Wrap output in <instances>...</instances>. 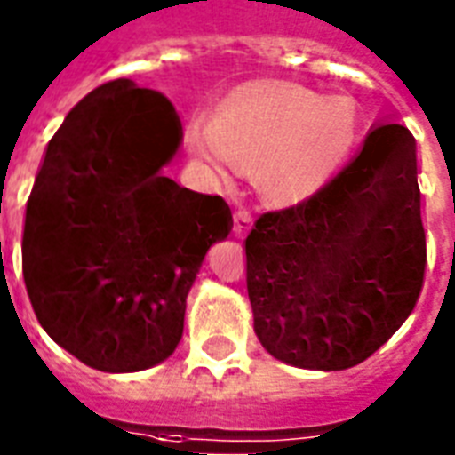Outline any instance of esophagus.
<instances>
[{
    "label": "esophagus",
    "mask_w": 455,
    "mask_h": 455,
    "mask_svg": "<svg viewBox=\"0 0 455 455\" xmlns=\"http://www.w3.org/2000/svg\"><path fill=\"white\" fill-rule=\"evenodd\" d=\"M249 230V216H246L244 211H237L235 218H232V237L242 239Z\"/></svg>",
    "instance_id": "esophagus-1"
}]
</instances>
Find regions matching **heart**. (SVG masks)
<instances>
[{"label": "heart", "instance_id": "heart-1", "mask_svg": "<svg viewBox=\"0 0 455 455\" xmlns=\"http://www.w3.org/2000/svg\"><path fill=\"white\" fill-rule=\"evenodd\" d=\"M352 129L350 108L338 100H317L305 91H258L225 103L195 152L211 171H220L223 162L256 178L270 202L289 204L324 183Z\"/></svg>", "mask_w": 455, "mask_h": 455}]
</instances>
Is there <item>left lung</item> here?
<instances>
[{
  "mask_svg": "<svg viewBox=\"0 0 455 455\" xmlns=\"http://www.w3.org/2000/svg\"><path fill=\"white\" fill-rule=\"evenodd\" d=\"M246 244L253 329L272 357L340 371L404 324L423 291L416 138L373 129L359 155L296 206L267 211Z\"/></svg>",
  "mask_w": 455,
  "mask_h": 455,
  "instance_id": "8db88e82",
  "label": "left lung"
}]
</instances>
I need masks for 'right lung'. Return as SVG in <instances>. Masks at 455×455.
<instances>
[{
    "label": "right lung",
    "mask_w": 455,
    "mask_h": 455,
    "mask_svg": "<svg viewBox=\"0 0 455 455\" xmlns=\"http://www.w3.org/2000/svg\"><path fill=\"white\" fill-rule=\"evenodd\" d=\"M178 143L173 105L122 77L86 93L44 150L25 289L44 331L98 371H143L176 350L188 291L230 232L223 197L159 173Z\"/></svg>",
    "instance_id": "obj_1"
}]
</instances>
